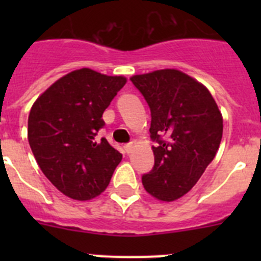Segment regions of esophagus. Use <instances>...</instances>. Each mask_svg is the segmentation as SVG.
<instances>
[{
	"label": "esophagus",
	"instance_id": "1",
	"mask_svg": "<svg viewBox=\"0 0 261 261\" xmlns=\"http://www.w3.org/2000/svg\"><path fill=\"white\" fill-rule=\"evenodd\" d=\"M136 146V141H132V142H129L128 145H125V150L126 153H132V150L135 149Z\"/></svg>",
	"mask_w": 261,
	"mask_h": 261
}]
</instances>
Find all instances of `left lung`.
Here are the masks:
<instances>
[{"mask_svg": "<svg viewBox=\"0 0 261 261\" xmlns=\"http://www.w3.org/2000/svg\"><path fill=\"white\" fill-rule=\"evenodd\" d=\"M150 107L154 167L142 176L149 195L175 201L193 188L216 156L223 119L209 90L177 69L130 77Z\"/></svg>", "mask_w": 261, "mask_h": 261, "instance_id": "left-lung-1", "label": "left lung"}]
</instances>
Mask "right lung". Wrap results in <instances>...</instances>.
Returning a JSON list of instances; mask_svg holds the SVG:
<instances>
[{"instance_id": "1", "label": "right lung", "mask_w": 261, "mask_h": 261, "mask_svg": "<svg viewBox=\"0 0 261 261\" xmlns=\"http://www.w3.org/2000/svg\"><path fill=\"white\" fill-rule=\"evenodd\" d=\"M125 84L123 75L82 68L57 80L32 105L27 129L32 153L48 180L70 199L100 195L121 162L123 155L95 136L105 125L103 112Z\"/></svg>"}]
</instances>
